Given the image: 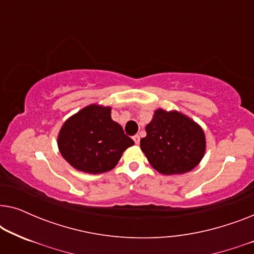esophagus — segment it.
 <instances>
[{
  "mask_svg": "<svg viewBox=\"0 0 254 254\" xmlns=\"http://www.w3.org/2000/svg\"><path fill=\"white\" fill-rule=\"evenodd\" d=\"M133 140H134V142H135V143H136V144L140 143V136H138V135H134Z\"/></svg>",
  "mask_w": 254,
  "mask_h": 254,
  "instance_id": "esophagus-1",
  "label": "esophagus"
}]
</instances>
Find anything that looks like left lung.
<instances>
[{"mask_svg": "<svg viewBox=\"0 0 254 254\" xmlns=\"http://www.w3.org/2000/svg\"><path fill=\"white\" fill-rule=\"evenodd\" d=\"M141 138V150L150 165L163 175H182L199 164L206 138L199 125L177 111L156 110Z\"/></svg>", "mask_w": 254, "mask_h": 254, "instance_id": "8db88e82", "label": "left lung"}]
</instances>
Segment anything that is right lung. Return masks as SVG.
<instances>
[{"label":"right lung","instance_id":"add662e5","mask_svg":"<svg viewBox=\"0 0 254 254\" xmlns=\"http://www.w3.org/2000/svg\"><path fill=\"white\" fill-rule=\"evenodd\" d=\"M134 141L111 118V107L92 104L69 118L58 136L61 155L72 168L97 173L112 170Z\"/></svg>","mask_w":254,"mask_h":254}]
</instances>
